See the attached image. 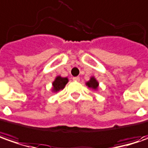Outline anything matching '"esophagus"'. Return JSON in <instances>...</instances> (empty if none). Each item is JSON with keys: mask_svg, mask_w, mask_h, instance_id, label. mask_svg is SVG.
<instances>
[{"mask_svg": "<svg viewBox=\"0 0 148 148\" xmlns=\"http://www.w3.org/2000/svg\"><path fill=\"white\" fill-rule=\"evenodd\" d=\"M73 80L74 81H79L80 79H79V77H73Z\"/></svg>", "mask_w": 148, "mask_h": 148, "instance_id": "obj_1", "label": "esophagus"}]
</instances>
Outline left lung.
Masks as SVG:
<instances>
[{
  "instance_id": "1",
  "label": "left lung",
  "mask_w": 148,
  "mask_h": 148,
  "mask_svg": "<svg viewBox=\"0 0 148 148\" xmlns=\"http://www.w3.org/2000/svg\"><path fill=\"white\" fill-rule=\"evenodd\" d=\"M87 86L88 87V88H92V89H97V88H98V82L96 80L94 77H92V78H91L89 81L87 83Z\"/></svg>"
}]
</instances>
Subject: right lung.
I'll use <instances>...</instances> for the list:
<instances>
[{"instance_id": "add662e5", "label": "right lung", "mask_w": 148, "mask_h": 148, "mask_svg": "<svg viewBox=\"0 0 148 148\" xmlns=\"http://www.w3.org/2000/svg\"><path fill=\"white\" fill-rule=\"evenodd\" d=\"M67 83H68L67 78H62L60 76L56 77L55 81L53 82V84H52V86H53L52 91L54 92H59L60 90H62Z\"/></svg>"}]
</instances>
